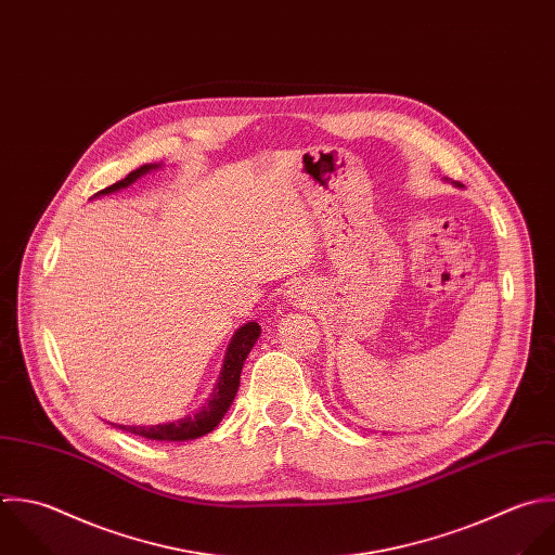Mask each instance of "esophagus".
Instances as JSON below:
<instances>
[{
    "instance_id": "34e87169",
    "label": "esophagus",
    "mask_w": 555,
    "mask_h": 555,
    "mask_svg": "<svg viewBox=\"0 0 555 555\" xmlns=\"http://www.w3.org/2000/svg\"><path fill=\"white\" fill-rule=\"evenodd\" d=\"M289 298H292V305H296V307L307 305V302H305V300H307V298H305V292H302V289H298V287L289 292Z\"/></svg>"
}]
</instances>
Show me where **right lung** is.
I'll return each mask as SVG.
<instances>
[{
    "label": "right lung",
    "mask_w": 555,
    "mask_h": 555,
    "mask_svg": "<svg viewBox=\"0 0 555 555\" xmlns=\"http://www.w3.org/2000/svg\"><path fill=\"white\" fill-rule=\"evenodd\" d=\"M151 168H157L155 164H144L135 170H131L125 179L112 183L109 188H103L99 194H109L116 190L127 188L129 183H133L138 177H142L144 172H149ZM261 335V328L257 322H248L244 324L231 339L227 357H224V365H222V374L216 387V393L211 396V400L207 402V406H203L196 415L192 417H183L179 422H170V424H159V426H118L120 430L133 433L138 437L144 439H153V441H190V439H198L207 433H211L220 420L224 417V413L229 411L237 387H240V374H242V365L250 352V348L255 346L257 337Z\"/></svg>",
    "instance_id": "1"
}]
</instances>
